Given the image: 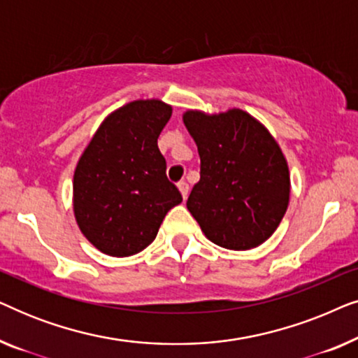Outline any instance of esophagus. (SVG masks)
<instances>
[{
  "label": "esophagus",
  "mask_w": 358,
  "mask_h": 358,
  "mask_svg": "<svg viewBox=\"0 0 358 358\" xmlns=\"http://www.w3.org/2000/svg\"><path fill=\"white\" fill-rule=\"evenodd\" d=\"M178 189L179 192L182 194V199H187V194H189V184L184 182V180H180V182L178 184Z\"/></svg>",
  "instance_id": "esophagus-1"
}]
</instances>
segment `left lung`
Listing matches in <instances>:
<instances>
[{
	"instance_id": "obj_1",
	"label": "left lung",
	"mask_w": 358,
	"mask_h": 358,
	"mask_svg": "<svg viewBox=\"0 0 358 358\" xmlns=\"http://www.w3.org/2000/svg\"><path fill=\"white\" fill-rule=\"evenodd\" d=\"M200 156V180L187 208L218 246L248 251L280 224L290 202V171L266 125L243 109L182 114Z\"/></svg>"
}]
</instances>
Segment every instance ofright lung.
Segmentation results:
<instances>
[{"label": "right lung", "mask_w": 358, "mask_h": 358, "mask_svg": "<svg viewBox=\"0 0 358 358\" xmlns=\"http://www.w3.org/2000/svg\"><path fill=\"white\" fill-rule=\"evenodd\" d=\"M173 115L161 99H136L102 120L78 159L73 213L96 249L112 257L138 254L155 241L182 195L166 178L158 136Z\"/></svg>", "instance_id": "obj_1"}]
</instances>
